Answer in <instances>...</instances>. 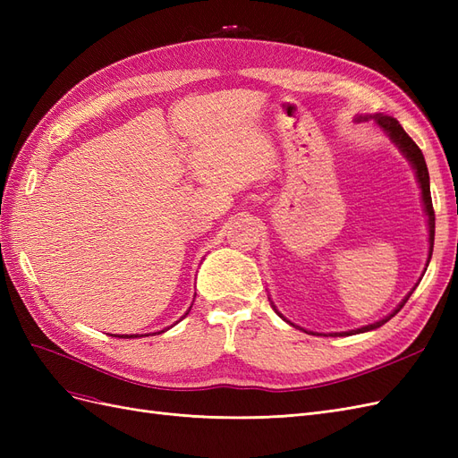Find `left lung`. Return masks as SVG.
Here are the masks:
<instances>
[{
  "label": "left lung",
  "instance_id": "8db88e82",
  "mask_svg": "<svg viewBox=\"0 0 458 458\" xmlns=\"http://www.w3.org/2000/svg\"><path fill=\"white\" fill-rule=\"evenodd\" d=\"M369 118H372L374 122H377V126L380 128V130H384L387 135H390V140L399 147V150L403 152L405 155V158L411 162V165H412V170H414V174H417V179H419V185H420V191H422V202H424V212H426V216H428V229H429V239H428V242H429V252H428V263H429V258H432V252H434V233H436V214H434V206H432V195H429V175H428V168H426V160H424V155H422V150L419 148V145L414 143L411 137L407 135V131L401 128V123L395 120V118H392V116H386V114H374V116H359L357 120H369ZM414 290V288H412ZM412 290L411 293L403 298V301L399 303V306L387 315V317H384V318H380V321H377V323H372V325H367V327H361V328H357V330H348V332H330L328 336H352V335H359V332H369V330H374V328H378V327H382L384 323H387L390 321V318L405 306L407 303V300L411 298V294H412ZM273 306V303H271ZM273 310H275V306H273ZM276 311V310H275ZM279 313V311H276ZM281 315V313H279ZM283 317V315H281ZM284 318V317H283ZM286 321V318H284ZM286 323H290V321H286ZM293 325V323H290ZM294 327V325H293Z\"/></svg>",
  "mask_w": 458,
  "mask_h": 458
}]
</instances>
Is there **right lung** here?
Listing matches in <instances>:
<instances>
[{"label":"right lung","instance_id":"right-lung-1","mask_svg":"<svg viewBox=\"0 0 458 458\" xmlns=\"http://www.w3.org/2000/svg\"><path fill=\"white\" fill-rule=\"evenodd\" d=\"M191 308H192V306H191ZM191 308L187 310V313L191 311ZM187 313H185V315H187ZM185 315H183V317H185ZM183 317H182V318H183ZM160 332H164V330H160ZM155 335H157V332H155ZM116 338H140V335H131V336H130V335H126V336H123V335H122V336H120V335H116Z\"/></svg>","mask_w":458,"mask_h":458}]
</instances>
